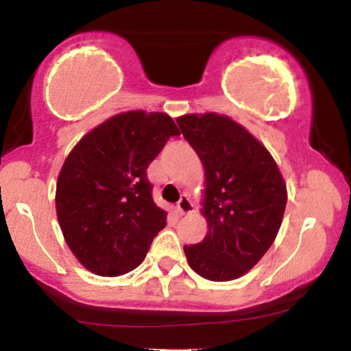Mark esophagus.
<instances>
[{"label": "esophagus", "instance_id": "1", "mask_svg": "<svg viewBox=\"0 0 351 351\" xmlns=\"http://www.w3.org/2000/svg\"><path fill=\"white\" fill-rule=\"evenodd\" d=\"M176 211H178V215H188V213L193 211V203L186 195L181 196L178 203H176Z\"/></svg>", "mask_w": 351, "mask_h": 351}]
</instances>
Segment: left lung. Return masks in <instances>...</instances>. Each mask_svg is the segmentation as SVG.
Returning <instances> with one entry per match:
<instances>
[{
    "mask_svg": "<svg viewBox=\"0 0 351 351\" xmlns=\"http://www.w3.org/2000/svg\"><path fill=\"white\" fill-rule=\"evenodd\" d=\"M176 122L206 173L208 234L184 245L188 264L208 280L237 279L279 232L287 204L284 178L264 145L229 117L189 114Z\"/></svg>",
    "mask_w": 351,
    "mask_h": 351,
    "instance_id": "left-lung-1",
    "label": "left lung"
}]
</instances>
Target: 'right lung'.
<instances>
[{
  "label": "right lung",
  "mask_w": 351,
  "mask_h": 351,
  "mask_svg": "<svg viewBox=\"0 0 351 351\" xmlns=\"http://www.w3.org/2000/svg\"><path fill=\"white\" fill-rule=\"evenodd\" d=\"M176 135L167 114L125 112L88 132L69 153L56 211L67 245L90 272L115 277L134 271L167 226L147 168Z\"/></svg>",
  "instance_id": "add662e5"
}]
</instances>
